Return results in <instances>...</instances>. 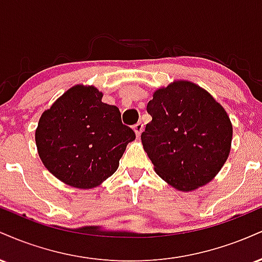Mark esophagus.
<instances>
[{
    "label": "esophagus",
    "mask_w": 262,
    "mask_h": 262,
    "mask_svg": "<svg viewBox=\"0 0 262 262\" xmlns=\"http://www.w3.org/2000/svg\"><path fill=\"white\" fill-rule=\"evenodd\" d=\"M143 128H144V125H143V123H141V122L137 123V124L134 125L133 129H134V132H135V135H137V137H140L141 132H143Z\"/></svg>",
    "instance_id": "1"
}]
</instances>
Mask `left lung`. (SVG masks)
Instances as JSON below:
<instances>
[{"label":"left lung","instance_id":"1","mask_svg":"<svg viewBox=\"0 0 262 262\" xmlns=\"http://www.w3.org/2000/svg\"><path fill=\"white\" fill-rule=\"evenodd\" d=\"M146 111L152 119L141 143L155 172L183 192L212 181L229 156L233 138L224 108L202 87L180 80L156 90Z\"/></svg>","mask_w":262,"mask_h":262}]
</instances>
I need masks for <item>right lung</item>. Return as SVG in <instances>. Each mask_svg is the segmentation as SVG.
<instances>
[{"instance_id": "1", "label": "right lung", "mask_w": 262, "mask_h": 262, "mask_svg": "<svg viewBox=\"0 0 262 262\" xmlns=\"http://www.w3.org/2000/svg\"><path fill=\"white\" fill-rule=\"evenodd\" d=\"M95 86L76 85L44 111L35 144L44 166L76 188H93L119 166L133 129L122 123L118 107L102 102Z\"/></svg>"}]
</instances>
